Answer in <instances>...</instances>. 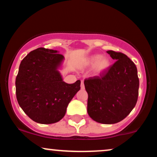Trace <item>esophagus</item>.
I'll list each match as a JSON object with an SVG mask.
<instances>
[{
	"label": "esophagus",
	"instance_id": "esophagus-1",
	"mask_svg": "<svg viewBox=\"0 0 157 157\" xmlns=\"http://www.w3.org/2000/svg\"><path fill=\"white\" fill-rule=\"evenodd\" d=\"M80 87H81V89H84V88H85V86H84V82H83V81H81Z\"/></svg>",
	"mask_w": 157,
	"mask_h": 157
}]
</instances>
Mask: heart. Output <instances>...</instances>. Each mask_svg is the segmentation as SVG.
Wrapping results in <instances>:
<instances>
[{"instance_id": "b5f03b06", "label": "heart", "mask_w": 157, "mask_h": 157, "mask_svg": "<svg viewBox=\"0 0 157 157\" xmlns=\"http://www.w3.org/2000/svg\"><path fill=\"white\" fill-rule=\"evenodd\" d=\"M84 63L87 66H92L96 64L94 71L97 74H101L109 68L110 60L108 57H101V55H94L88 57Z\"/></svg>"}]
</instances>
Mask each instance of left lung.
I'll use <instances>...</instances> for the list:
<instances>
[{
	"label": "left lung",
	"mask_w": 157,
	"mask_h": 157,
	"mask_svg": "<svg viewBox=\"0 0 157 157\" xmlns=\"http://www.w3.org/2000/svg\"><path fill=\"white\" fill-rule=\"evenodd\" d=\"M117 60L100 76L86 79L88 113L102 124H114L124 120L137 102L139 81L134 63L120 52H107Z\"/></svg>",
	"instance_id": "obj_1"
}]
</instances>
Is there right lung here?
<instances>
[{"mask_svg":"<svg viewBox=\"0 0 157 157\" xmlns=\"http://www.w3.org/2000/svg\"><path fill=\"white\" fill-rule=\"evenodd\" d=\"M63 56L43 47L33 50L20 64L16 77V97L19 105L33 121L52 124L60 121L77 91L80 80L68 84L57 70Z\"/></svg>","mask_w":157,"mask_h":157,"instance_id":"add662e5","label":"right lung"}]
</instances>
